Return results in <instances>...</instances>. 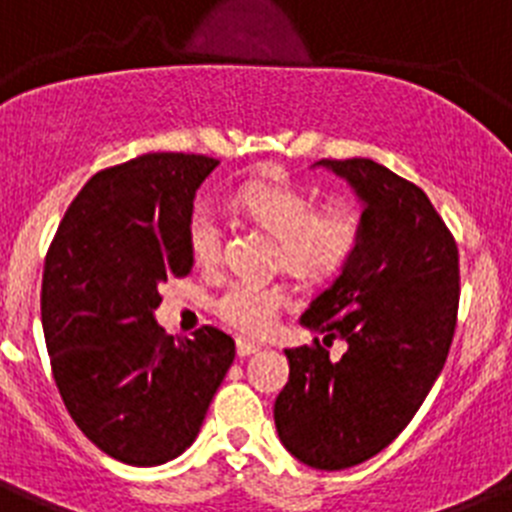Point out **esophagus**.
I'll return each mask as SVG.
<instances>
[{"instance_id": "obj_1", "label": "esophagus", "mask_w": 512, "mask_h": 512, "mask_svg": "<svg viewBox=\"0 0 512 512\" xmlns=\"http://www.w3.org/2000/svg\"><path fill=\"white\" fill-rule=\"evenodd\" d=\"M259 348H261L259 343H256V341H246V338H238V341H235V351H238V356H241V359H246V356L256 354Z\"/></svg>"}]
</instances>
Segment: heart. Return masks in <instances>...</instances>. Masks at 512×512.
<instances>
[{
  "label": "heart",
  "instance_id": "heart-1",
  "mask_svg": "<svg viewBox=\"0 0 512 512\" xmlns=\"http://www.w3.org/2000/svg\"><path fill=\"white\" fill-rule=\"evenodd\" d=\"M243 215L279 241L277 264L302 282L338 277L361 246L364 217L359 207L338 202L318 210L315 200L287 182H251L235 194ZM189 253L197 264H215L223 225L210 205H197L187 223ZM284 289L251 279H233L215 297V312L248 336L271 330L284 307Z\"/></svg>",
  "mask_w": 512,
  "mask_h": 512
}]
</instances>
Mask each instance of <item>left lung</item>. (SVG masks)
<instances>
[{
    "instance_id": "8db88e82",
    "label": "left lung",
    "mask_w": 512,
    "mask_h": 512,
    "mask_svg": "<svg viewBox=\"0 0 512 512\" xmlns=\"http://www.w3.org/2000/svg\"><path fill=\"white\" fill-rule=\"evenodd\" d=\"M364 210L354 261L320 292L300 323L343 337L338 362L322 343L287 348L289 382L274 402L279 441L325 472L387 449L441 374L459 312V248L420 187L372 158H323Z\"/></svg>"
}]
</instances>
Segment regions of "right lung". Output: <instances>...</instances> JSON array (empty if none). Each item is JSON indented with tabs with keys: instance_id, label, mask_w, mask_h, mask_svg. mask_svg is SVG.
I'll return each mask as SVG.
<instances>
[{
	"instance_id": "add662e5",
	"label": "right lung",
	"mask_w": 512,
	"mask_h": 512,
	"mask_svg": "<svg viewBox=\"0 0 512 512\" xmlns=\"http://www.w3.org/2000/svg\"><path fill=\"white\" fill-rule=\"evenodd\" d=\"M217 164L146 153L99 171L45 256L40 318L63 405L97 449L130 467L192 446L235 359L223 330L202 325L174 341L153 318L158 287L192 271L187 223Z\"/></svg>"
}]
</instances>
